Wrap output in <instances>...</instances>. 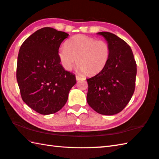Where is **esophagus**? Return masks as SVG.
Instances as JSON below:
<instances>
[{
    "label": "esophagus",
    "instance_id": "obj_1",
    "mask_svg": "<svg viewBox=\"0 0 159 159\" xmlns=\"http://www.w3.org/2000/svg\"><path fill=\"white\" fill-rule=\"evenodd\" d=\"M76 80H81V79H83V78L82 77V76H79V75H76Z\"/></svg>",
    "mask_w": 159,
    "mask_h": 159
}]
</instances>
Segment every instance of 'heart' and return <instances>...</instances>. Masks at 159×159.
Wrapping results in <instances>:
<instances>
[{
    "label": "heart",
    "instance_id": "1",
    "mask_svg": "<svg viewBox=\"0 0 159 159\" xmlns=\"http://www.w3.org/2000/svg\"><path fill=\"white\" fill-rule=\"evenodd\" d=\"M111 48L108 42L83 34L71 37L58 52V57L65 70L77 65L88 76H94L103 70L110 59Z\"/></svg>",
    "mask_w": 159,
    "mask_h": 159
}]
</instances>
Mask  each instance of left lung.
I'll return each instance as SVG.
<instances>
[{
    "label": "left lung",
    "instance_id": "obj_1",
    "mask_svg": "<svg viewBox=\"0 0 159 159\" xmlns=\"http://www.w3.org/2000/svg\"><path fill=\"white\" fill-rule=\"evenodd\" d=\"M98 34L110 44L111 54L105 69L87 79V101L96 112L114 115L125 107L134 92L136 63L125 40L110 32Z\"/></svg>",
    "mask_w": 159,
    "mask_h": 159
}]
</instances>
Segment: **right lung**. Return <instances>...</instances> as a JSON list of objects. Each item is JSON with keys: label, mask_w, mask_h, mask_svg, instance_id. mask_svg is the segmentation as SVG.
Instances as JSON below:
<instances>
[{"label": "right lung", "mask_w": 159, "mask_h": 159, "mask_svg": "<svg viewBox=\"0 0 159 159\" xmlns=\"http://www.w3.org/2000/svg\"><path fill=\"white\" fill-rule=\"evenodd\" d=\"M69 34L52 27L37 30L21 45L16 79L23 101L40 114L57 112L66 103L76 76L64 70L58 49Z\"/></svg>", "instance_id": "right-lung-1"}]
</instances>
